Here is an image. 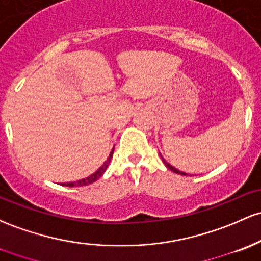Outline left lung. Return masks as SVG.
<instances>
[{
    "label": "left lung",
    "mask_w": 261,
    "mask_h": 261,
    "mask_svg": "<svg viewBox=\"0 0 261 261\" xmlns=\"http://www.w3.org/2000/svg\"><path fill=\"white\" fill-rule=\"evenodd\" d=\"M161 159H162V161H163V163H165V166H166V167H167V168H168V170H171V171H172V172H174V173H177V174H182V176H190V174H188V173H186V172H182V171L177 170V168H176V167H173V166H172V165H170V163H168V162H166V161H165V159H163V157H162V156H161Z\"/></svg>",
    "instance_id": "8db88e82"
}]
</instances>
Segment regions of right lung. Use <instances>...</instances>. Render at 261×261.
Returning a JSON list of instances; mask_svg holds the SVG:
<instances>
[{
  "instance_id": "obj_1",
  "label": "right lung",
  "mask_w": 261,
  "mask_h": 261,
  "mask_svg": "<svg viewBox=\"0 0 261 261\" xmlns=\"http://www.w3.org/2000/svg\"><path fill=\"white\" fill-rule=\"evenodd\" d=\"M113 153H114V148L111 150V152H110V154H109L107 161L102 163V165L98 168V171H95L93 174H90V176L85 177V178H83V179H79V181H76V182L62 183V186H65V187H82V186H88V185H91L93 182H95L96 179H99L100 177L104 174L105 171H107L109 163H110V161H111V157H113Z\"/></svg>"
}]
</instances>
